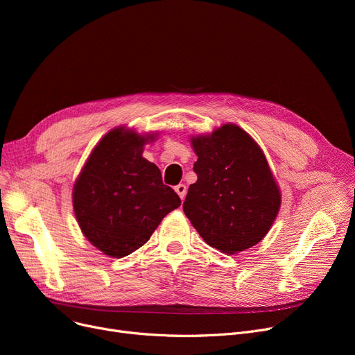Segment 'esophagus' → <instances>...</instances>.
Masks as SVG:
<instances>
[{"instance_id":"esophagus-1","label":"esophagus","mask_w":355,"mask_h":355,"mask_svg":"<svg viewBox=\"0 0 355 355\" xmlns=\"http://www.w3.org/2000/svg\"><path fill=\"white\" fill-rule=\"evenodd\" d=\"M174 190H175V193L180 196L181 200L185 198V194H187V187H185L184 184H178Z\"/></svg>"}]
</instances>
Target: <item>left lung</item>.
Returning <instances> with one entry per match:
<instances>
[{
	"instance_id": "left-lung-1",
	"label": "left lung",
	"mask_w": 355,
	"mask_h": 355,
	"mask_svg": "<svg viewBox=\"0 0 355 355\" xmlns=\"http://www.w3.org/2000/svg\"><path fill=\"white\" fill-rule=\"evenodd\" d=\"M197 155L182 204L207 245L226 254L250 249L270 230L281 209V189L262 148L234 123L190 139Z\"/></svg>"
}]
</instances>
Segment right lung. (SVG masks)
<instances>
[{"label": "right lung", "mask_w": 355, "mask_h": 355, "mask_svg": "<svg viewBox=\"0 0 355 355\" xmlns=\"http://www.w3.org/2000/svg\"><path fill=\"white\" fill-rule=\"evenodd\" d=\"M157 134L118 126L92 149L73 185V211L90 243L110 257L144 246L181 200L162 184L159 168L142 157Z\"/></svg>", "instance_id": "obj_1"}]
</instances>
